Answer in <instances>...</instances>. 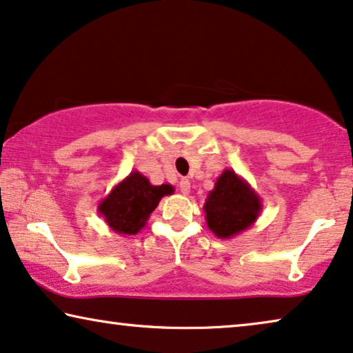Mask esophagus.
Returning a JSON list of instances; mask_svg holds the SVG:
<instances>
[{
  "instance_id": "1",
  "label": "esophagus",
  "mask_w": 353,
  "mask_h": 353,
  "mask_svg": "<svg viewBox=\"0 0 353 353\" xmlns=\"http://www.w3.org/2000/svg\"><path fill=\"white\" fill-rule=\"evenodd\" d=\"M179 187H181V192L183 195H188L190 193V181L187 177H182L181 182H179Z\"/></svg>"
}]
</instances>
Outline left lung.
Segmentation results:
<instances>
[{"mask_svg": "<svg viewBox=\"0 0 353 353\" xmlns=\"http://www.w3.org/2000/svg\"><path fill=\"white\" fill-rule=\"evenodd\" d=\"M203 210L206 224L217 238L228 240L250 228L262 211L261 196L233 170H224L208 193Z\"/></svg>", "mask_w": 353, "mask_h": 353, "instance_id": "8db88e82", "label": "left lung"}]
</instances>
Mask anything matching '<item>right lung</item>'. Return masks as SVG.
Segmentation results:
<instances>
[{"label": "right lung", "mask_w": 353, "mask_h": 353, "mask_svg": "<svg viewBox=\"0 0 353 353\" xmlns=\"http://www.w3.org/2000/svg\"><path fill=\"white\" fill-rule=\"evenodd\" d=\"M172 193L174 187L170 183L152 185L145 176L132 171L99 203L97 212L118 235H137L161 198Z\"/></svg>", "instance_id": "1"}]
</instances>
